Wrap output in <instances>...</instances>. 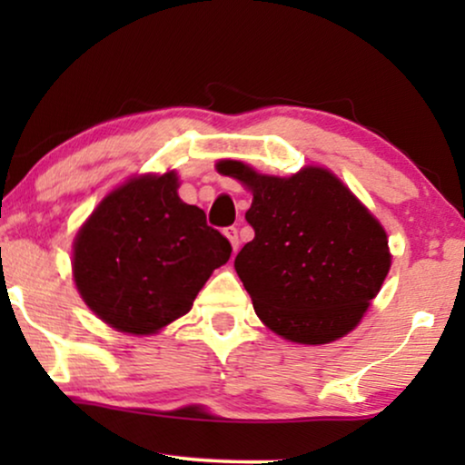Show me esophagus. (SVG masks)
<instances>
[{
    "label": "esophagus",
    "mask_w": 465,
    "mask_h": 465,
    "mask_svg": "<svg viewBox=\"0 0 465 465\" xmlns=\"http://www.w3.org/2000/svg\"><path fill=\"white\" fill-rule=\"evenodd\" d=\"M224 234L228 237V241H231V245H232V250L237 252L239 250V231L234 226H228V228H224Z\"/></svg>",
    "instance_id": "34e87169"
}]
</instances>
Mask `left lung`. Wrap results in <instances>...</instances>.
<instances>
[{
	"mask_svg": "<svg viewBox=\"0 0 465 465\" xmlns=\"http://www.w3.org/2000/svg\"><path fill=\"white\" fill-rule=\"evenodd\" d=\"M215 167L253 194L245 220L256 234L234 269L264 326L302 345L351 332L391 266L379 220L328 169L275 177L241 161Z\"/></svg>",
	"mask_w": 465,
	"mask_h": 465,
	"instance_id": "8db88e82",
	"label": "left lung"
}]
</instances>
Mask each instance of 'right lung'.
Returning <instances> with one entry per match:
<instances>
[{
	"mask_svg": "<svg viewBox=\"0 0 465 465\" xmlns=\"http://www.w3.org/2000/svg\"><path fill=\"white\" fill-rule=\"evenodd\" d=\"M177 175H139L99 203L74 241L75 288L93 313L129 334L186 315L232 247L205 212L177 196Z\"/></svg>",
	"mask_w": 465,
	"mask_h": 465,
	"instance_id": "add662e5",
	"label": "right lung"
}]
</instances>
